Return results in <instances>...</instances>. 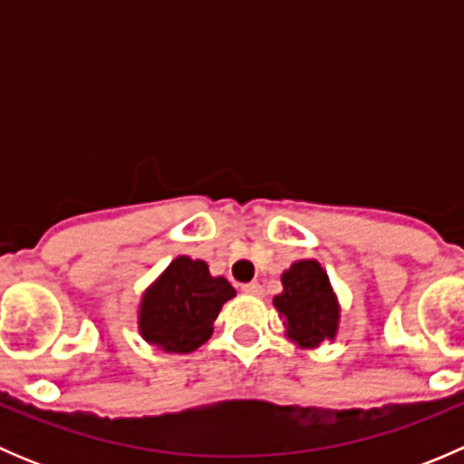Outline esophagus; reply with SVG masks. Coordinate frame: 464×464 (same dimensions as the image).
<instances>
[{"instance_id":"obj_1","label":"esophagus","mask_w":464,"mask_h":464,"mask_svg":"<svg viewBox=\"0 0 464 464\" xmlns=\"http://www.w3.org/2000/svg\"><path fill=\"white\" fill-rule=\"evenodd\" d=\"M242 292H245L246 296H262V292H265V289H262L260 283H246V285H242Z\"/></svg>"}]
</instances>
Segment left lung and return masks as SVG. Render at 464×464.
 <instances>
[{"label":"left lung","instance_id":"left-lung-1","mask_svg":"<svg viewBox=\"0 0 464 464\" xmlns=\"http://www.w3.org/2000/svg\"><path fill=\"white\" fill-rule=\"evenodd\" d=\"M283 287L285 292L274 298V305L285 319L289 339L298 341L305 348L319 345L323 339H332L339 310L330 280L319 262H294L289 271L283 274Z\"/></svg>","mask_w":464,"mask_h":464}]
</instances>
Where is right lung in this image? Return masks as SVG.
<instances>
[{
	"label": "right lung",
	"mask_w": 464,
	"mask_h": 464,
	"mask_svg": "<svg viewBox=\"0 0 464 464\" xmlns=\"http://www.w3.org/2000/svg\"><path fill=\"white\" fill-rule=\"evenodd\" d=\"M236 289L228 280L213 278L208 265L177 258L150 287L141 303V334L168 353H193L208 341L213 321Z\"/></svg>",
	"instance_id": "obj_1"
}]
</instances>
